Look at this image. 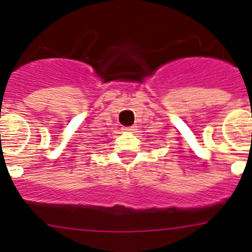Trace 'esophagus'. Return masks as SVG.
<instances>
[{"mask_svg":"<svg viewBox=\"0 0 252 252\" xmlns=\"http://www.w3.org/2000/svg\"><path fill=\"white\" fill-rule=\"evenodd\" d=\"M124 131H126V132H130V131H133V126H130V127H124Z\"/></svg>","mask_w":252,"mask_h":252,"instance_id":"1","label":"esophagus"}]
</instances>
